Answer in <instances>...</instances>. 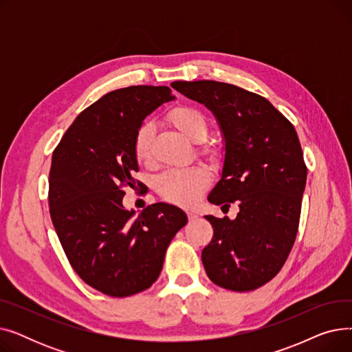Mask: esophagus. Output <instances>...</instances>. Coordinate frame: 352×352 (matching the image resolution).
I'll return each instance as SVG.
<instances>
[{
	"label": "esophagus",
	"mask_w": 352,
	"mask_h": 352,
	"mask_svg": "<svg viewBox=\"0 0 352 352\" xmlns=\"http://www.w3.org/2000/svg\"><path fill=\"white\" fill-rule=\"evenodd\" d=\"M187 215H188L190 221H195L198 218V214L195 211H187Z\"/></svg>",
	"instance_id": "esophagus-1"
}]
</instances>
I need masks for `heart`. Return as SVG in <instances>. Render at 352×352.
Returning <instances> with one entry per match:
<instances>
[{"instance_id": "heart-1", "label": "heart", "mask_w": 352, "mask_h": 352, "mask_svg": "<svg viewBox=\"0 0 352 352\" xmlns=\"http://www.w3.org/2000/svg\"><path fill=\"white\" fill-rule=\"evenodd\" d=\"M166 121L192 142L204 141L208 133L206 117L198 109L179 105L166 114ZM154 138L153 124H142L134 137V154L138 162H146L151 157V145ZM208 184V175L204 170L182 168L166 171L157 179L158 192L171 202L181 206H191L204 192Z\"/></svg>"}]
</instances>
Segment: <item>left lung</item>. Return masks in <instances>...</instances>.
<instances>
[{"label":"left lung","instance_id":"left-lung-1","mask_svg":"<svg viewBox=\"0 0 352 352\" xmlns=\"http://www.w3.org/2000/svg\"><path fill=\"white\" fill-rule=\"evenodd\" d=\"M174 89L204 104L224 140L221 178L208 195L234 219L206 215L214 228L201 260L210 280L252 291L280 272L297 236L307 166L294 125L267 98L218 81H175Z\"/></svg>","mask_w":352,"mask_h":352}]
</instances>
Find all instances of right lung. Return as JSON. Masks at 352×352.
<instances>
[{
	"instance_id": "right-lung-1",
	"label": "right lung",
	"mask_w": 352,
	"mask_h": 352,
	"mask_svg": "<svg viewBox=\"0 0 352 352\" xmlns=\"http://www.w3.org/2000/svg\"><path fill=\"white\" fill-rule=\"evenodd\" d=\"M173 100L165 85L111 91L82 111L52 153L48 202L54 228L72 268L109 297L151 287L166 247L187 224L186 212L166 202L138 215L122 204V187H133L138 171V128Z\"/></svg>"
}]
</instances>
